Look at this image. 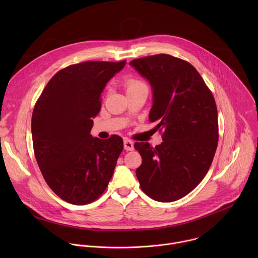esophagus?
Listing matches in <instances>:
<instances>
[{
    "mask_svg": "<svg viewBox=\"0 0 258 258\" xmlns=\"http://www.w3.org/2000/svg\"><path fill=\"white\" fill-rule=\"evenodd\" d=\"M123 146H124V149H125L126 151H132V150H134V143H133V141H131V140H128V139H125V140H124Z\"/></svg>",
    "mask_w": 258,
    "mask_h": 258,
    "instance_id": "34e87169",
    "label": "esophagus"
}]
</instances>
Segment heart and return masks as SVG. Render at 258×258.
<instances>
[{
    "label": "heart",
    "instance_id": "b5f03b06",
    "mask_svg": "<svg viewBox=\"0 0 258 258\" xmlns=\"http://www.w3.org/2000/svg\"><path fill=\"white\" fill-rule=\"evenodd\" d=\"M142 87H147V86L145 85L144 82H142V81H140L138 79H131L125 84V90L126 91L139 89V88H142Z\"/></svg>",
    "mask_w": 258,
    "mask_h": 258
}]
</instances>
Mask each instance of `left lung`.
Instances as JSON below:
<instances>
[{
  "instance_id": "left-lung-1",
  "label": "left lung",
  "mask_w": 258,
  "mask_h": 258,
  "mask_svg": "<svg viewBox=\"0 0 258 258\" xmlns=\"http://www.w3.org/2000/svg\"><path fill=\"white\" fill-rule=\"evenodd\" d=\"M130 64L151 84L149 120L158 122L163 140L155 148L134 144L142 156L136 170L140 187L156 201H176L199 185L212 163L218 142L214 97L188 61L157 54Z\"/></svg>"
}]
</instances>
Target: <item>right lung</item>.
<instances>
[{
	"label": "right lung",
	"instance_id": "1",
	"mask_svg": "<svg viewBox=\"0 0 258 258\" xmlns=\"http://www.w3.org/2000/svg\"><path fill=\"white\" fill-rule=\"evenodd\" d=\"M126 61H85L69 65L49 81L31 117L33 152L51 190L62 200L86 205L97 200L111 179L123 140L93 138L101 94Z\"/></svg>",
	"mask_w": 258,
	"mask_h": 258
}]
</instances>
